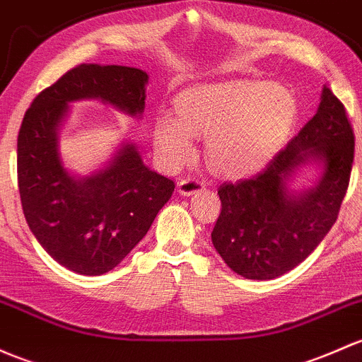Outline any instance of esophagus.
Wrapping results in <instances>:
<instances>
[{"label": "esophagus", "instance_id": "1", "mask_svg": "<svg viewBox=\"0 0 362 362\" xmlns=\"http://www.w3.org/2000/svg\"><path fill=\"white\" fill-rule=\"evenodd\" d=\"M177 189L178 194H182V196H192V194L203 191L204 182L201 178H184V180L178 182Z\"/></svg>", "mask_w": 362, "mask_h": 362}]
</instances>
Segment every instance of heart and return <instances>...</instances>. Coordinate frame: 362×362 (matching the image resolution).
Returning a JSON list of instances; mask_svg holds the SVG:
<instances>
[{"mask_svg":"<svg viewBox=\"0 0 362 362\" xmlns=\"http://www.w3.org/2000/svg\"><path fill=\"white\" fill-rule=\"evenodd\" d=\"M178 117L156 119L154 149L168 170L187 165L196 152L194 135L208 136L213 168L246 177L269 165L283 149L298 116L295 95L265 81H226L185 90Z\"/></svg>","mask_w":362,"mask_h":362,"instance_id":"obj_1","label":"heart"}]
</instances>
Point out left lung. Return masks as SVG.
Wrapping results in <instances>:
<instances>
[{"label": "left lung", "mask_w": 362, "mask_h": 362, "mask_svg": "<svg viewBox=\"0 0 362 362\" xmlns=\"http://www.w3.org/2000/svg\"><path fill=\"white\" fill-rule=\"evenodd\" d=\"M354 132L344 105L322 86L315 116L257 177L226 182L222 211L211 241L230 271L267 281L286 274L317 248L333 223L349 187ZM314 164L312 188L291 187L298 171Z\"/></svg>", "instance_id": "obj_1"}]
</instances>
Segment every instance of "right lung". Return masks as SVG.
<instances>
[{
	"instance_id": "obj_1",
	"label": "right lung",
	"mask_w": 362,
	"mask_h": 362,
	"mask_svg": "<svg viewBox=\"0 0 362 362\" xmlns=\"http://www.w3.org/2000/svg\"><path fill=\"white\" fill-rule=\"evenodd\" d=\"M147 81L136 67L81 64L41 91L22 119V210L43 250L76 274L100 276L117 267L151 229L175 184L144 163L132 140L90 175L72 173L62 161L60 128L79 100H100L140 119Z\"/></svg>"
}]
</instances>
